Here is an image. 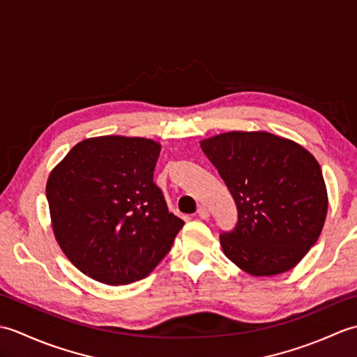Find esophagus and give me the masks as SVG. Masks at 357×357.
Instances as JSON below:
<instances>
[{"label": "esophagus", "instance_id": "obj_1", "mask_svg": "<svg viewBox=\"0 0 357 357\" xmlns=\"http://www.w3.org/2000/svg\"><path fill=\"white\" fill-rule=\"evenodd\" d=\"M198 216H199L201 219H207V218L210 216L208 208H207L206 206H201V207L198 208Z\"/></svg>", "mask_w": 357, "mask_h": 357}]
</instances>
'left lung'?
I'll list each match as a JSON object with an SVG mask.
<instances>
[{
	"label": "left lung",
	"mask_w": 357,
	"mask_h": 357,
	"mask_svg": "<svg viewBox=\"0 0 357 357\" xmlns=\"http://www.w3.org/2000/svg\"><path fill=\"white\" fill-rule=\"evenodd\" d=\"M236 204L219 234L225 256L253 276L291 270L319 238L328 208L314 156L267 132H230L201 142Z\"/></svg>",
	"instance_id": "obj_1"
}]
</instances>
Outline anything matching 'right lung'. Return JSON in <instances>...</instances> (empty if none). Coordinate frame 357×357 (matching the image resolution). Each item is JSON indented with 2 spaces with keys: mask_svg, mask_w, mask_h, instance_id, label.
Masks as SVG:
<instances>
[{
  "mask_svg": "<svg viewBox=\"0 0 357 357\" xmlns=\"http://www.w3.org/2000/svg\"><path fill=\"white\" fill-rule=\"evenodd\" d=\"M159 151L151 139L101 136L77 144L50 173L45 198L58 244L98 282L146 278L183 229L153 183Z\"/></svg>",
  "mask_w": 357,
  "mask_h": 357,
  "instance_id": "obj_1",
  "label": "right lung"
}]
</instances>
